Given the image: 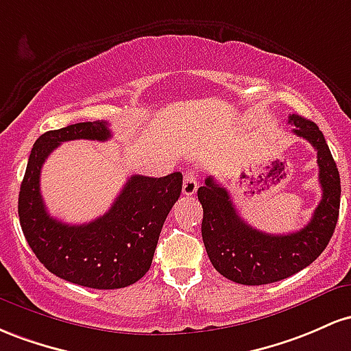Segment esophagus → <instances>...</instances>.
<instances>
[{"instance_id": "34e87169", "label": "esophagus", "mask_w": 351, "mask_h": 351, "mask_svg": "<svg viewBox=\"0 0 351 351\" xmlns=\"http://www.w3.org/2000/svg\"><path fill=\"white\" fill-rule=\"evenodd\" d=\"M197 187H199V180H197V176L194 172H187L184 176V182H182V194L184 195H194L197 192Z\"/></svg>"}]
</instances>
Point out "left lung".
Segmentation results:
<instances>
[{"label": "left lung", "mask_w": 351, "mask_h": 351, "mask_svg": "<svg viewBox=\"0 0 351 351\" xmlns=\"http://www.w3.org/2000/svg\"><path fill=\"white\" fill-rule=\"evenodd\" d=\"M293 134L308 141L317 151L322 200L312 219L300 230L274 235L250 227L239 215L230 194L208 176L197 197L204 208L202 240L214 269L242 285L274 283L308 267L325 250L340 212V174L318 125L292 114Z\"/></svg>", "instance_id": "obj_1"}]
</instances>
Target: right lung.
Listing matches in <instances>:
<instances>
[{"label":"right lung","instance_id":"add662e5","mask_svg":"<svg viewBox=\"0 0 351 351\" xmlns=\"http://www.w3.org/2000/svg\"><path fill=\"white\" fill-rule=\"evenodd\" d=\"M108 123H77L34 143L18 199L23 234L38 261L62 280L99 290L123 289L151 269L165 217L182 191V174L132 176L99 219L69 226L51 217L39 192L41 167L66 141H108Z\"/></svg>","mask_w":351,"mask_h":351}]
</instances>
